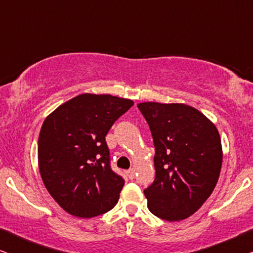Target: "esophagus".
I'll list each match as a JSON object with an SVG mask.
<instances>
[{
	"label": "esophagus",
	"instance_id": "esophagus-1",
	"mask_svg": "<svg viewBox=\"0 0 253 253\" xmlns=\"http://www.w3.org/2000/svg\"><path fill=\"white\" fill-rule=\"evenodd\" d=\"M126 175H127V177H129L130 179H133L134 176H136V169H134V168L129 169V170L126 171Z\"/></svg>",
	"mask_w": 253,
	"mask_h": 253
}]
</instances>
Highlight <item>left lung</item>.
Here are the masks:
<instances>
[{
    "label": "left lung",
    "mask_w": 253,
    "mask_h": 253,
    "mask_svg": "<svg viewBox=\"0 0 253 253\" xmlns=\"http://www.w3.org/2000/svg\"><path fill=\"white\" fill-rule=\"evenodd\" d=\"M150 126L155 147V179L144 190L148 210L167 221L197 212L215 188L222 165L219 131L184 103L137 105Z\"/></svg>",
    "instance_id": "obj_1"
}]
</instances>
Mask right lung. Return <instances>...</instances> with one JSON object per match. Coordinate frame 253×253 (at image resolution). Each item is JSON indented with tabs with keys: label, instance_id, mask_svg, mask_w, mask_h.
<instances>
[{
	"label": "right lung",
	"instance_id": "add662e5",
	"mask_svg": "<svg viewBox=\"0 0 253 253\" xmlns=\"http://www.w3.org/2000/svg\"><path fill=\"white\" fill-rule=\"evenodd\" d=\"M132 106L129 99L85 93L46 117L38 141L39 170L48 192L65 212L88 219L119 202L124 179L110 168L105 137Z\"/></svg>",
	"mask_w": 253,
	"mask_h": 253
}]
</instances>
